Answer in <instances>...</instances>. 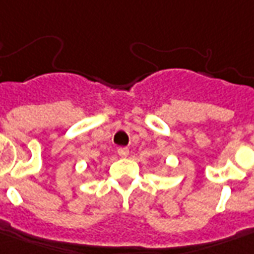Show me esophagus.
<instances>
[{
    "mask_svg": "<svg viewBox=\"0 0 254 254\" xmlns=\"http://www.w3.org/2000/svg\"><path fill=\"white\" fill-rule=\"evenodd\" d=\"M118 154L121 157H127V154H129V149L127 147H119Z\"/></svg>",
    "mask_w": 254,
    "mask_h": 254,
    "instance_id": "esophagus-1",
    "label": "esophagus"
}]
</instances>
